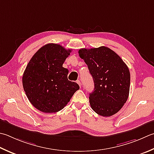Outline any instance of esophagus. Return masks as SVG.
<instances>
[{"instance_id": "34e87169", "label": "esophagus", "mask_w": 154, "mask_h": 154, "mask_svg": "<svg viewBox=\"0 0 154 154\" xmlns=\"http://www.w3.org/2000/svg\"><path fill=\"white\" fill-rule=\"evenodd\" d=\"M77 83L78 85H79V87H81V81H80L79 80H77Z\"/></svg>"}]
</instances>
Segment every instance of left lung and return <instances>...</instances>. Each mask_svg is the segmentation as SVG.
I'll list each match as a JSON object with an SVG mask.
<instances>
[{
  "label": "left lung",
  "instance_id": "8db88e82",
  "mask_svg": "<svg viewBox=\"0 0 154 154\" xmlns=\"http://www.w3.org/2000/svg\"><path fill=\"white\" fill-rule=\"evenodd\" d=\"M79 55L94 81V91L89 94L92 109L103 117L116 114L129 96L130 73L128 66L116 53L104 46L81 49Z\"/></svg>",
  "mask_w": 154,
  "mask_h": 154
}]
</instances>
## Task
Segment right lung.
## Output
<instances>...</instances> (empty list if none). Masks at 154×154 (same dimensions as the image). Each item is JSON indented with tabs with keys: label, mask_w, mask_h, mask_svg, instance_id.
<instances>
[{
	"label": "right lung",
	"mask_w": 154,
	"mask_h": 154,
	"mask_svg": "<svg viewBox=\"0 0 154 154\" xmlns=\"http://www.w3.org/2000/svg\"><path fill=\"white\" fill-rule=\"evenodd\" d=\"M71 52L60 45L47 44L26 66L23 75L24 91L31 103L42 112H58L79 89L77 83L68 80V69L63 67Z\"/></svg>",
	"instance_id": "add662e5"
}]
</instances>
